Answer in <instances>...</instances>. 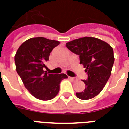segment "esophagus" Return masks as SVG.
<instances>
[{
	"label": "esophagus",
	"mask_w": 129,
	"mask_h": 129,
	"mask_svg": "<svg viewBox=\"0 0 129 129\" xmlns=\"http://www.w3.org/2000/svg\"><path fill=\"white\" fill-rule=\"evenodd\" d=\"M69 79L71 80L74 81V82L77 80V78H74V77H69Z\"/></svg>",
	"instance_id": "34e87169"
}]
</instances>
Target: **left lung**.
<instances>
[{"label":"left lung","instance_id":"1","mask_svg":"<svg viewBox=\"0 0 129 129\" xmlns=\"http://www.w3.org/2000/svg\"><path fill=\"white\" fill-rule=\"evenodd\" d=\"M66 46L69 50L80 57L88 74L85 83L86 88L76 96L82 100H88L99 94L111 74L114 57L113 49L110 45L99 39L84 37L74 39Z\"/></svg>","mask_w":129,"mask_h":129}]
</instances>
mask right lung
I'll use <instances>...</instances> for the list:
<instances>
[{
    "label": "right lung",
    "instance_id": "obj_1",
    "mask_svg": "<svg viewBox=\"0 0 129 129\" xmlns=\"http://www.w3.org/2000/svg\"><path fill=\"white\" fill-rule=\"evenodd\" d=\"M59 41L39 37L22 43L15 56L17 72L25 88L37 99L49 100L57 96L61 80L68 78L65 74H55L45 72V65L50 53Z\"/></svg>",
    "mask_w": 129,
    "mask_h": 129
}]
</instances>
